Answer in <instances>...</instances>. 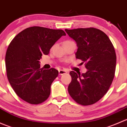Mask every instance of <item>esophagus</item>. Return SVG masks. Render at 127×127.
<instances>
[{"instance_id": "obj_1", "label": "esophagus", "mask_w": 127, "mask_h": 127, "mask_svg": "<svg viewBox=\"0 0 127 127\" xmlns=\"http://www.w3.org/2000/svg\"><path fill=\"white\" fill-rule=\"evenodd\" d=\"M66 73H67V71H64V70H60V71H59V74H60V75H63V74H66Z\"/></svg>"}]
</instances>
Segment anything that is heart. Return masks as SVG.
Here are the masks:
<instances>
[{"label": "heart", "mask_w": 127, "mask_h": 127, "mask_svg": "<svg viewBox=\"0 0 127 127\" xmlns=\"http://www.w3.org/2000/svg\"><path fill=\"white\" fill-rule=\"evenodd\" d=\"M72 42V41H71V40H66V41H65V42H64V43H68V42Z\"/></svg>", "instance_id": "1"}]
</instances>
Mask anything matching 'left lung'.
<instances>
[{
	"mask_svg": "<svg viewBox=\"0 0 127 127\" xmlns=\"http://www.w3.org/2000/svg\"><path fill=\"white\" fill-rule=\"evenodd\" d=\"M76 42V58L85 63L87 71L70 72L68 86L70 96L76 103L88 106L101 99L108 91L115 75L116 54L109 38L104 32L94 28L65 29Z\"/></svg>",
	"mask_w": 127,
	"mask_h": 127,
	"instance_id": "1",
	"label": "left lung"
}]
</instances>
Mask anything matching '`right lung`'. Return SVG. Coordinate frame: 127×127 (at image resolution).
<instances>
[{"label": "right lung", "instance_id": "obj_1", "mask_svg": "<svg viewBox=\"0 0 127 127\" xmlns=\"http://www.w3.org/2000/svg\"><path fill=\"white\" fill-rule=\"evenodd\" d=\"M63 35L61 29L33 26L18 34L9 44L5 66L9 83L24 101L38 104L47 100L50 87L58 75L55 68H40L42 55H48L55 43Z\"/></svg>", "mask_w": 127, "mask_h": 127}]
</instances>
